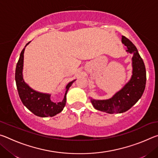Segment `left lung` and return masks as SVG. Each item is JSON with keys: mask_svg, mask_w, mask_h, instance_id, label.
<instances>
[{"mask_svg": "<svg viewBox=\"0 0 158 158\" xmlns=\"http://www.w3.org/2000/svg\"><path fill=\"white\" fill-rule=\"evenodd\" d=\"M122 42L127 47V52L132 53V78L111 99L106 100L91 99V103L95 109L109 114L123 113L130 109L141 98L146 87V68L137 49L125 36H122Z\"/></svg>", "mask_w": 158, "mask_h": 158, "instance_id": "left-lung-1", "label": "left lung"}]
</instances>
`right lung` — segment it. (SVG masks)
<instances>
[{"instance_id": "1", "label": "right lung", "mask_w": 158, "mask_h": 158, "mask_svg": "<svg viewBox=\"0 0 158 158\" xmlns=\"http://www.w3.org/2000/svg\"><path fill=\"white\" fill-rule=\"evenodd\" d=\"M28 43L26 44V45ZM24 50L25 49H23L21 51L15 71L16 84L21 100L28 110L37 116L52 117L55 116L62 111L63 108L65 107L67 93L69 88L71 86L74 81L69 82L66 85V91L64 98L60 102H53L50 99V95L40 93L31 89L23 79L22 71Z\"/></svg>"}]
</instances>
